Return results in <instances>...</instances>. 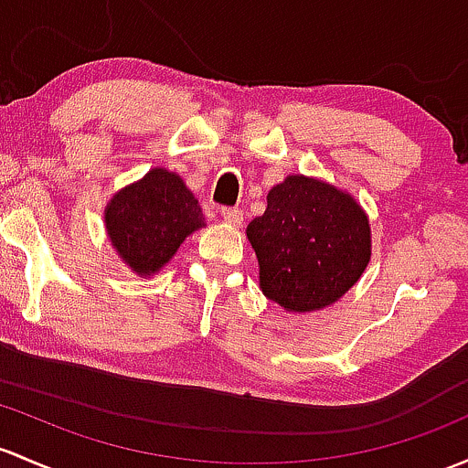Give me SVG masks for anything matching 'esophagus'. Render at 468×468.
<instances>
[{"mask_svg": "<svg viewBox=\"0 0 468 468\" xmlns=\"http://www.w3.org/2000/svg\"><path fill=\"white\" fill-rule=\"evenodd\" d=\"M221 219L230 226H239L244 221V213L239 208H221Z\"/></svg>", "mask_w": 468, "mask_h": 468, "instance_id": "34e87169", "label": "esophagus"}]
</instances>
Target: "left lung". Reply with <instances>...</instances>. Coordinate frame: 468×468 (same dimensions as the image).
I'll return each mask as SVG.
<instances>
[{
  "label": "left lung",
  "instance_id": "8db88e82",
  "mask_svg": "<svg viewBox=\"0 0 468 468\" xmlns=\"http://www.w3.org/2000/svg\"><path fill=\"white\" fill-rule=\"evenodd\" d=\"M260 289L287 312L329 307L361 280L372 258L370 218L352 193L316 176L289 175L247 226Z\"/></svg>",
  "mask_w": 468,
  "mask_h": 468
}]
</instances>
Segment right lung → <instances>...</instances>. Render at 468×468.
I'll list each match as a JSON object with an SVG mask.
<instances>
[{
    "label": "right lung",
    "mask_w": 468,
    "mask_h": 468,
    "mask_svg": "<svg viewBox=\"0 0 468 468\" xmlns=\"http://www.w3.org/2000/svg\"><path fill=\"white\" fill-rule=\"evenodd\" d=\"M112 249L132 273H159L184 239L204 229V213L176 172L152 168L112 197L102 213Z\"/></svg>",
    "instance_id": "right-lung-1"
}]
</instances>
